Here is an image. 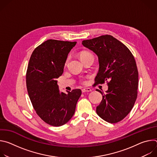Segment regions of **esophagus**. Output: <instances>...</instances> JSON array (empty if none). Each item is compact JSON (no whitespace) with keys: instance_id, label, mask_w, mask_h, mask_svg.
<instances>
[{"instance_id":"esophagus-1","label":"esophagus","mask_w":157,"mask_h":157,"mask_svg":"<svg viewBox=\"0 0 157 157\" xmlns=\"http://www.w3.org/2000/svg\"><path fill=\"white\" fill-rule=\"evenodd\" d=\"M91 89L90 88H83L82 89V93H86V92H91Z\"/></svg>"}]
</instances>
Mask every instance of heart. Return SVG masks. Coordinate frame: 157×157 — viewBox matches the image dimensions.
<instances>
[{
	"mask_svg": "<svg viewBox=\"0 0 157 157\" xmlns=\"http://www.w3.org/2000/svg\"><path fill=\"white\" fill-rule=\"evenodd\" d=\"M87 56H93L92 53H91L90 52H82L81 53H80V57H81V59H82L83 58H85V57H87ZM68 61V59H67L66 62ZM83 82H85V81H83Z\"/></svg>",
	"mask_w": 157,
	"mask_h": 157,
	"instance_id": "b5f03b06",
	"label": "heart"
}]
</instances>
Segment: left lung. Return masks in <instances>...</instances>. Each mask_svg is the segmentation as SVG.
<instances>
[{
  "instance_id": "8db88e82",
  "label": "left lung",
  "mask_w": 157,
  "mask_h": 157,
  "mask_svg": "<svg viewBox=\"0 0 157 157\" xmlns=\"http://www.w3.org/2000/svg\"><path fill=\"white\" fill-rule=\"evenodd\" d=\"M82 44L98 56L95 84L106 81L108 85L96 113L105 121L117 123L128 114L137 99L139 73L135 58L125 44L111 35L83 40Z\"/></svg>"
}]
</instances>
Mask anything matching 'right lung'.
<instances>
[{"label": "right lung", "instance_id": "add662e5", "mask_svg": "<svg viewBox=\"0 0 157 157\" xmlns=\"http://www.w3.org/2000/svg\"><path fill=\"white\" fill-rule=\"evenodd\" d=\"M76 43L48 40L34 50L29 60L26 83L30 99L38 116L52 126H61L71 119L81 95L79 89L60 92L56 79Z\"/></svg>", "mask_w": 157, "mask_h": 157}]
</instances>
